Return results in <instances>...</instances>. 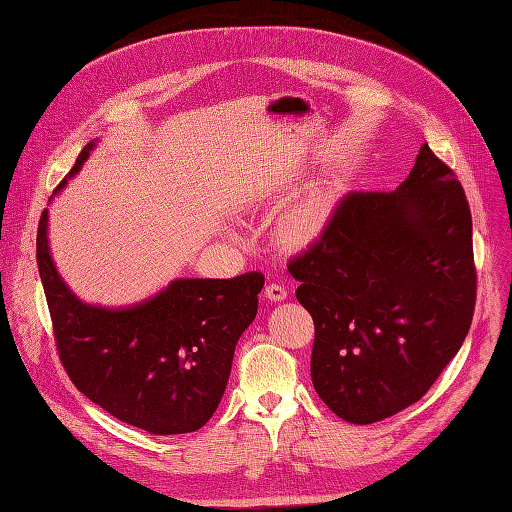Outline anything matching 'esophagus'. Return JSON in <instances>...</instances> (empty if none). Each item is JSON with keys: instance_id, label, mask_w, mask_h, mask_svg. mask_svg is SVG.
Masks as SVG:
<instances>
[{"instance_id": "1", "label": "esophagus", "mask_w": 512, "mask_h": 512, "mask_svg": "<svg viewBox=\"0 0 512 512\" xmlns=\"http://www.w3.org/2000/svg\"><path fill=\"white\" fill-rule=\"evenodd\" d=\"M264 294H267L269 301L279 303V301H286L288 290H286L284 286H281V284H269L267 288H264Z\"/></svg>"}]
</instances>
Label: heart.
I'll return each mask as SVG.
<instances>
[{
	"instance_id": "heart-1",
	"label": "heart",
	"mask_w": 512,
	"mask_h": 512,
	"mask_svg": "<svg viewBox=\"0 0 512 512\" xmlns=\"http://www.w3.org/2000/svg\"><path fill=\"white\" fill-rule=\"evenodd\" d=\"M324 207L320 203H309L301 209H296L286 222V231L294 241H309L313 239L320 228L324 226Z\"/></svg>"
}]
</instances>
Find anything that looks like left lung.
Instances as JSON below:
<instances>
[{"label":"left lung","mask_w":512,"mask_h":512,"mask_svg":"<svg viewBox=\"0 0 512 512\" xmlns=\"http://www.w3.org/2000/svg\"><path fill=\"white\" fill-rule=\"evenodd\" d=\"M288 271L315 324V392L349 424L392 417L430 390L472 324L464 188L424 144L396 190L349 192Z\"/></svg>","instance_id":"1"}]
</instances>
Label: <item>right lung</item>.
<instances>
[{
	"instance_id": "obj_1",
	"label": "right lung",
	"mask_w": 512,
	"mask_h": 512,
	"mask_svg": "<svg viewBox=\"0 0 512 512\" xmlns=\"http://www.w3.org/2000/svg\"><path fill=\"white\" fill-rule=\"evenodd\" d=\"M93 148L84 146L67 178ZM35 248L59 358L78 390L150 434L203 428L226 390L235 345L256 317L264 275L173 279L148 301L108 309L80 301L61 279L48 248V209Z\"/></svg>"
}]
</instances>
